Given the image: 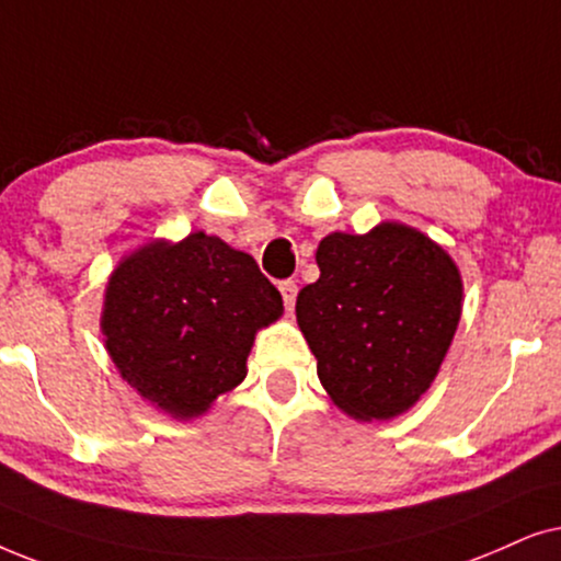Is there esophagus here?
<instances>
[{"label":"esophagus","mask_w":561,"mask_h":561,"mask_svg":"<svg viewBox=\"0 0 561 561\" xmlns=\"http://www.w3.org/2000/svg\"><path fill=\"white\" fill-rule=\"evenodd\" d=\"M279 293H282V300H285L287 312H293L295 300H297V285H295V282L293 279L279 282Z\"/></svg>","instance_id":"obj_1"}]
</instances>
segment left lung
<instances>
[{
    "mask_svg": "<svg viewBox=\"0 0 561 561\" xmlns=\"http://www.w3.org/2000/svg\"><path fill=\"white\" fill-rule=\"evenodd\" d=\"M318 282L297 295V323L335 405L362 421L394 417L438 375L461 316V276L442 245L400 222L318 245Z\"/></svg>",
    "mask_w": 561,
    "mask_h": 561,
    "instance_id": "1",
    "label": "left lung"
}]
</instances>
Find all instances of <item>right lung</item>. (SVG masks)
I'll return each mask as SVG.
<instances>
[{
    "instance_id": "add662e5",
    "label": "right lung",
    "mask_w": 561,
    "mask_h": 561,
    "mask_svg": "<svg viewBox=\"0 0 561 561\" xmlns=\"http://www.w3.org/2000/svg\"><path fill=\"white\" fill-rule=\"evenodd\" d=\"M279 316L282 295L256 261L199 230L146 245L112 272L102 333L140 398L194 417L243 382L253 335Z\"/></svg>"
}]
</instances>
